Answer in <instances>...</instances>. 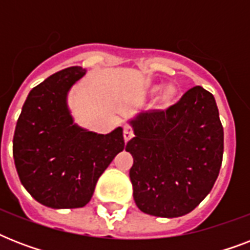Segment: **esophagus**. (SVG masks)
I'll return each mask as SVG.
<instances>
[{"mask_svg": "<svg viewBox=\"0 0 250 250\" xmlns=\"http://www.w3.org/2000/svg\"><path fill=\"white\" fill-rule=\"evenodd\" d=\"M133 136V131L129 125H125V129H123V137H125V141H129Z\"/></svg>", "mask_w": 250, "mask_h": 250, "instance_id": "esophagus-1", "label": "esophagus"}]
</instances>
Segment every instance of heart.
Listing matches in <instances>:
<instances>
[{
	"label": "heart",
	"mask_w": 250,
	"mask_h": 250,
	"mask_svg": "<svg viewBox=\"0 0 250 250\" xmlns=\"http://www.w3.org/2000/svg\"><path fill=\"white\" fill-rule=\"evenodd\" d=\"M154 89H157V88H154ZM175 93V88L172 85H165L164 88V93H162V97L164 98H170L172 97Z\"/></svg>",
	"instance_id": "heart-1"
}]
</instances>
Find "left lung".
<instances>
[{
	"mask_svg": "<svg viewBox=\"0 0 250 250\" xmlns=\"http://www.w3.org/2000/svg\"><path fill=\"white\" fill-rule=\"evenodd\" d=\"M135 137L129 178L137 208L176 218L190 213L210 193L221 170L223 127L215 98L197 85L167 110L128 119Z\"/></svg>",
	"mask_w": 250,
	"mask_h": 250,
	"instance_id": "obj_1",
	"label": "left lung"
}]
</instances>
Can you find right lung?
Returning a JSON list of instances; mask_svg holds the SVG:
<instances>
[{
    "instance_id": "1",
    "label": "right lung",
    "mask_w": 250,
    "mask_h": 250,
    "mask_svg": "<svg viewBox=\"0 0 250 250\" xmlns=\"http://www.w3.org/2000/svg\"><path fill=\"white\" fill-rule=\"evenodd\" d=\"M85 74L72 66L35 86L15 127L13 156L21 183L52 209L85 206L98 178L125 149L122 127L102 135L74 121L68 93Z\"/></svg>"
}]
</instances>
